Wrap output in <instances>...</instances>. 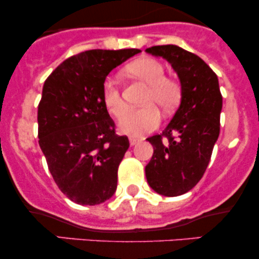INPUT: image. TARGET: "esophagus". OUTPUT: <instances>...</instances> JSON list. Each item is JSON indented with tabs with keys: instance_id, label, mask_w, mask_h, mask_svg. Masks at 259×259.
Listing matches in <instances>:
<instances>
[{
	"instance_id": "esophagus-1",
	"label": "esophagus",
	"mask_w": 259,
	"mask_h": 259,
	"mask_svg": "<svg viewBox=\"0 0 259 259\" xmlns=\"http://www.w3.org/2000/svg\"><path fill=\"white\" fill-rule=\"evenodd\" d=\"M140 141H141V140L138 139V138H134V136H132V138H129V142H130V145H132V146H134V145H136Z\"/></svg>"
}]
</instances>
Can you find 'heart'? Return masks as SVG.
Here are the masks:
<instances>
[{
	"label": "heart",
	"instance_id": "obj_1",
	"mask_svg": "<svg viewBox=\"0 0 259 259\" xmlns=\"http://www.w3.org/2000/svg\"><path fill=\"white\" fill-rule=\"evenodd\" d=\"M126 72L147 84L148 90L142 101L145 107L127 112L119 123V129L130 135H142L159 125L160 114L154 106L160 107L164 112H170L178 106L181 99V86L177 80L167 78L163 64L153 58H140L133 62ZM102 99L106 108L117 119H120L127 111L119 88L113 80H107L103 84Z\"/></svg>",
	"mask_w": 259,
	"mask_h": 259
}]
</instances>
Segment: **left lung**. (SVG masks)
<instances>
[{
    "label": "left lung",
    "instance_id": "1",
    "mask_svg": "<svg viewBox=\"0 0 259 259\" xmlns=\"http://www.w3.org/2000/svg\"><path fill=\"white\" fill-rule=\"evenodd\" d=\"M146 52L167 59L181 85L180 106L170 123L160 135L147 139L153 156L145 168L152 190L174 197L190 191L206 171L221 130L223 97L218 76L198 56L175 45Z\"/></svg>",
    "mask_w": 259,
    "mask_h": 259
}]
</instances>
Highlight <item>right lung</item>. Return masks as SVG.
Masks as SVG:
<instances>
[{
	"label": "right lung",
	"mask_w": 259,
	"mask_h": 259,
	"mask_svg": "<svg viewBox=\"0 0 259 259\" xmlns=\"http://www.w3.org/2000/svg\"><path fill=\"white\" fill-rule=\"evenodd\" d=\"M138 49L90 50L65 59L46 79L38 103V145L63 194L78 204L103 203L117 190L129 140L114 132L102 99L105 80Z\"/></svg>",
	"instance_id": "right-lung-1"
}]
</instances>
